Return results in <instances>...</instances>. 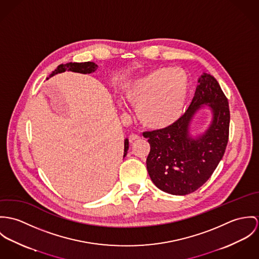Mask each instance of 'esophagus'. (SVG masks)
<instances>
[{"mask_svg": "<svg viewBox=\"0 0 259 259\" xmlns=\"http://www.w3.org/2000/svg\"><path fill=\"white\" fill-rule=\"evenodd\" d=\"M140 137L138 136V135H136V134H131L130 136H129V142L130 143H133L134 141H136V140H138Z\"/></svg>", "mask_w": 259, "mask_h": 259, "instance_id": "esophagus-1", "label": "esophagus"}]
</instances>
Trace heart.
<instances>
[{"instance_id":"1","label":"heart","mask_w":259,"mask_h":259,"mask_svg":"<svg viewBox=\"0 0 259 259\" xmlns=\"http://www.w3.org/2000/svg\"><path fill=\"white\" fill-rule=\"evenodd\" d=\"M189 92L190 77L184 69L160 67L131 83L126 96L138 107L139 119L146 127L161 129L182 117Z\"/></svg>"}]
</instances>
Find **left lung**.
Returning a JSON list of instances; mask_svg holds the SVG:
<instances>
[{"label":"left lung","mask_w":259,"mask_h":259,"mask_svg":"<svg viewBox=\"0 0 259 259\" xmlns=\"http://www.w3.org/2000/svg\"><path fill=\"white\" fill-rule=\"evenodd\" d=\"M191 105L174 124L143 136L150 144L147 171L157 188L171 195L185 196L197 191L221 162L230 135L229 100L218 80L203 73ZM202 104L213 110L211 127L201 138L188 135L189 121Z\"/></svg>","instance_id":"8db88e82"}]
</instances>
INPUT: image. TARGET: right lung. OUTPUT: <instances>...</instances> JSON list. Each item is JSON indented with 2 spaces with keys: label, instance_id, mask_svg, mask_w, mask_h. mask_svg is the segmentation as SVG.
Segmentation results:
<instances>
[{
  "label": "right lung",
  "instance_id": "right-lung-1",
  "mask_svg": "<svg viewBox=\"0 0 259 259\" xmlns=\"http://www.w3.org/2000/svg\"><path fill=\"white\" fill-rule=\"evenodd\" d=\"M97 67H98V65L96 63L92 62V61H87V62H68L66 64H59L58 67L52 72L50 77L55 75V74L63 72L65 70H70V71L80 72V73H91V72L95 71ZM128 148H129V142L126 139L125 143H124V157L127 154Z\"/></svg>",
  "mask_w": 259,
  "mask_h": 259
}]
</instances>
